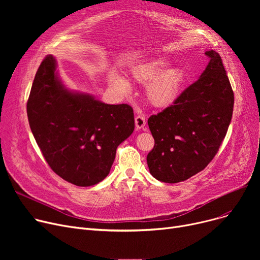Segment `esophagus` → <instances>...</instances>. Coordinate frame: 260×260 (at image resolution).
Returning a JSON list of instances; mask_svg holds the SVG:
<instances>
[{
    "label": "esophagus",
    "instance_id": "34e87169",
    "mask_svg": "<svg viewBox=\"0 0 260 260\" xmlns=\"http://www.w3.org/2000/svg\"><path fill=\"white\" fill-rule=\"evenodd\" d=\"M145 118L143 116H136L135 118V124L137 128H144L145 126Z\"/></svg>",
    "mask_w": 260,
    "mask_h": 260
}]
</instances>
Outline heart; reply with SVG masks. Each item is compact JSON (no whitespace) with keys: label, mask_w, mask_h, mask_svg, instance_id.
<instances>
[{"label":"heart","mask_w":260,"mask_h":260,"mask_svg":"<svg viewBox=\"0 0 260 260\" xmlns=\"http://www.w3.org/2000/svg\"><path fill=\"white\" fill-rule=\"evenodd\" d=\"M171 60L157 57L143 61L129 70L132 79L136 83L146 85V98L152 105L165 108L172 105L182 90L186 80V73L181 66H171ZM109 84L119 93L126 95L132 85L124 77L112 74Z\"/></svg>","instance_id":"b5f03b06"}]
</instances>
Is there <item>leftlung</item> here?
<instances>
[{
    "mask_svg": "<svg viewBox=\"0 0 260 260\" xmlns=\"http://www.w3.org/2000/svg\"><path fill=\"white\" fill-rule=\"evenodd\" d=\"M206 54L210 62L200 78L173 105L147 120L155 145L146 161L159 181H184L206 169L226 135L234 92L219 53Z\"/></svg>",
    "mask_w": 260,
    "mask_h": 260,
    "instance_id": "obj_1",
    "label": "left lung"
}]
</instances>
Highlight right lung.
<instances>
[{"label":"right lung","instance_id":"obj_1","mask_svg":"<svg viewBox=\"0 0 260 260\" xmlns=\"http://www.w3.org/2000/svg\"><path fill=\"white\" fill-rule=\"evenodd\" d=\"M27 116L48 166L78 186H91L105 178L118 145L135 128L129 105L105 104L88 93L66 88L50 54L36 74Z\"/></svg>","mask_w":260,"mask_h":260}]
</instances>
